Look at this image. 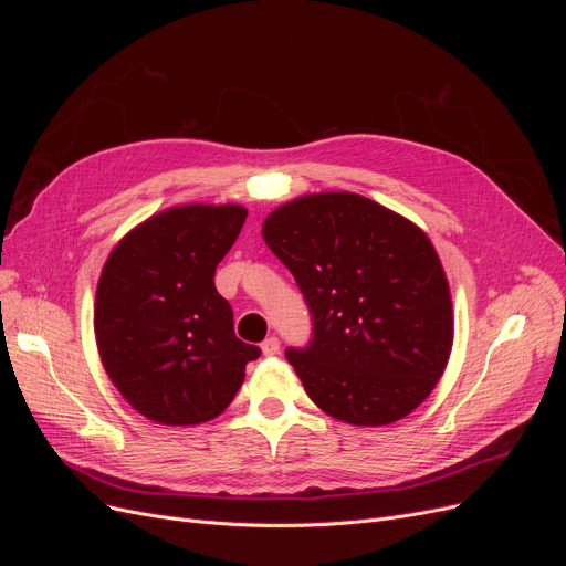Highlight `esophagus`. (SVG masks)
I'll return each instance as SVG.
<instances>
[{
    "label": "esophagus",
    "mask_w": 566,
    "mask_h": 566,
    "mask_svg": "<svg viewBox=\"0 0 566 566\" xmlns=\"http://www.w3.org/2000/svg\"><path fill=\"white\" fill-rule=\"evenodd\" d=\"M262 352H264V356H276L279 352H281V339L279 337H266L264 342H262Z\"/></svg>",
    "instance_id": "obj_1"
}]
</instances>
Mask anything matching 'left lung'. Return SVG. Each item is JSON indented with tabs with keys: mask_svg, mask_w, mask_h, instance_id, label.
<instances>
[{
	"mask_svg": "<svg viewBox=\"0 0 566 566\" xmlns=\"http://www.w3.org/2000/svg\"><path fill=\"white\" fill-rule=\"evenodd\" d=\"M262 235L310 310V342L285 356L321 410L378 427L430 397L453 345L451 293L430 238L356 193L285 202Z\"/></svg>",
	"mask_w": 566,
	"mask_h": 566,
	"instance_id": "obj_1",
	"label": "left lung"
}]
</instances>
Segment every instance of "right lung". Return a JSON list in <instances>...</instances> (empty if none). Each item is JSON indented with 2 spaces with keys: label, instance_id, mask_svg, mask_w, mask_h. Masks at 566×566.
I'll return each instance as SVG.
<instances>
[{
  "label": "right lung",
  "instance_id": "right-lung-1",
  "mask_svg": "<svg viewBox=\"0 0 566 566\" xmlns=\"http://www.w3.org/2000/svg\"><path fill=\"white\" fill-rule=\"evenodd\" d=\"M241 205H186L150 217L111 252L96 287L101 361L119 394L163 424L217 418L262 354L233 333L214 271L235 243Z\"/></svg>",
  "mask_w": 566,
  "mask_h": 566
}]
</instances>
